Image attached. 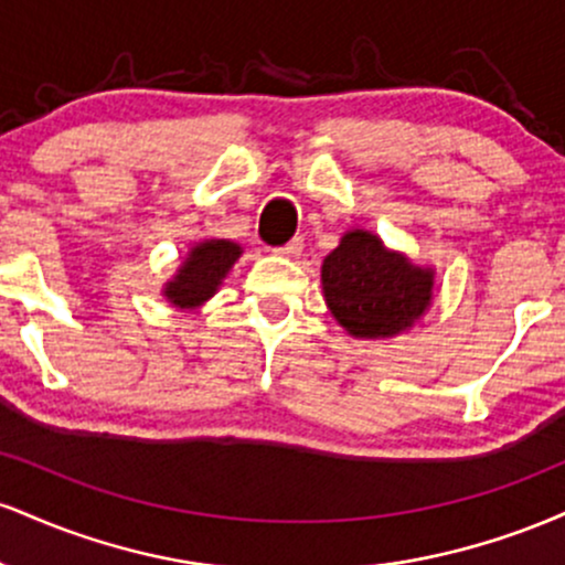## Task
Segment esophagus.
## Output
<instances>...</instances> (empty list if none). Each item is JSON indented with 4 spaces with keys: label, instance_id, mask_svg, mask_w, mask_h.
Wrapping results in <instances>:
<instances>
[{
    "label": "esophagus",
    "instance_id": "esophagus-1",
    "mask_svg": "<svg viewBox=\"0 0 565 565\" xmlns=\"http://www.w3.org/2000/svg\"><path fill=\"white\" fill-rule=\"evenodd\" d=\"M302 252V238H291V242L287 246H278V249H274V255L278 257H297Z\"/></svg>",
    "mask_w": 565,
    "mask_h": 565
}]
</instances>
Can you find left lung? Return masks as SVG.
Wrapping results in <instances>:
<instances>
[{"mask_svg":"<svg viewBox=\"0 0 565 565\" xmlns=\"http://www.w3.org/2000/svg\"><path fill=\"white\" fill-rule=\"evenodd\" d=\"M329 313L355 340H393L423 321L436 297V268L391 249L377 233L350 228L323 257Z\"/></svg>","mask_w":565,"mask_h":565,"instance_id":"left-lung-1","label":"left lung"}]
</instances>
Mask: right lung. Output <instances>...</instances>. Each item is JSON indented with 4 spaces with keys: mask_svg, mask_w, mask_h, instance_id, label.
I'll return each instance as SVG.
<instances>
[{
    "mask_svg": "<svg viewBox=\"0 0 565 565\" xmlns=\"http://www.w3.org/2000/svg\"><path fill=\"white\" fill-rule=\"evenodd\" d=\"M244 255L242 244L231 238H204L185 252L178 270L161 287V297L180 310H196L217 295L225 276Z\"/></svg>",
    "mask_w": 565,
    "mask_h": 565,
    "instance_id": "1",
    "label": "right lung"
}]
</instances>
